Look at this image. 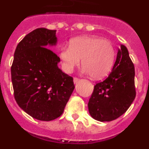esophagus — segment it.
<instances>
[{"label":"esophagus","mask_w":149,"mask_h":149,"mask_svg":"<svg viewBox=\"0 0 149 149\" xmlns=\"http://www.w3.org/2000/svg\"><path fill=\"white\" fill-rule=\"evenodd\" d=\"M79 81H80V79L77 78V77H74V84H77Z\"/></svg>","instance_id":"esophagus-1"}]
</instances>
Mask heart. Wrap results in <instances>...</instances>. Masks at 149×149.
<instances>
[{"label":"heart","mask_w":149,"mask_h":149,"mask_svg":"<svg viewBox=\"0 0 149 149\" xmlns=\"http://www.w3.org/2000/svg\"><path fill=\"white\" fill-rule=\"evenodd\" d=\"M115 56L113 44L109 40L95 36H82L71 39L69 47L60 52L63 70L71 73L80 63L83 72L93 79H101L111 69Z\"/></svg>","instance_id":"1"}]
</instances>
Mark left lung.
Instances as JSON below:
<instances>
[{
  "label": "left lung",
  "mask_w": 149,
  "mask_h": 149,
  "mask_svg": "<svg viewBox=\"0 0 149 149\" xmlns=\"http://www.w3.org/2000/svg\"><path fill=\"white\" fill-rule=\"evenodd\" d=\"M134 76V63L122 45L108 77L94 86L88 103L91 116L100 122H110L125 113L136 97Z\"/></svg>",
  "instance_id": "8db88e82"
}]
</instances>
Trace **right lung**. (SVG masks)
<instances>
[{
    "label": "right lung",
    "instance_id": "add662e5",
    "mask_svg": "<svg viewBox=\"0 0 149 149\" xmlns=\"http://www.w3.org/2000/svg\"><path fill=\"white\" fill-rule=\"evenodd\" d=\"M56 42V30L37 28L18 43L14 54V97L24 111L38 120L60 117L74 89L73 78L57 66L60 57L46 48Z\"/></svg>",
    "mask_w": 149,
    "mask_h": 149
}]
</instances>
